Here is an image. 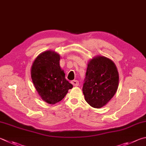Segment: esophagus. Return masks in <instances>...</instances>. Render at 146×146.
Wrapping results in <instances>:
<instances>
[{"mask_svg":"<svg viewBox=\"0 0 146 146\" xmlns=\"http://www.w3.org/2000/svg\"><path fill=\"white\" fill-rule=\"evenodd\" d=\"M71 84H73V86H78L79 85V82L78 80H74L71 81Z\"/></svg>","mask_w":146,"mask_h":146,"instance_id":"34e87169","label":"esophagus"}]
</instances>
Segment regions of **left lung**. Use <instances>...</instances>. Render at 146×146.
Wrapping results in <instances>:
<instances>
[{
  "instance_id": "left-lung-1",
  "label": "left lung",
  "mask_w": 146,
  "mask_h": 146,
  "mask_svg": "<svg viewBox=\"0 0 146 146\" xmlns=\"http://www.w3.org/2000/svg\"><path fill=\"white\" fill-rule=\"evenodd\" d=\"M118 86L119 73L112 60L97 55L89 60L82 91L89 105L96 108L104 107L114 96Z\"/></svg>"
}]
</instances>
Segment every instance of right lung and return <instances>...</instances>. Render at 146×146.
<instances>
[{
  "label": "right lung",
  "mask_w": 146,
  "mask_h": 146,
  "mask_svg": "<svg viewBox=\"0 0 146 146\" xmlns=\"http://www.w3.org/2000/svg\"><path fill=\"white\" fill-rule=\"evenodd\" d=\"M60 55L53 50L41 53L34 60L31 69V78L37 92L44 102L54 105L61 101L73 88L65 78L60 66Z\"/></svg>",
  "instance_id": "1"
}]
</instances>
